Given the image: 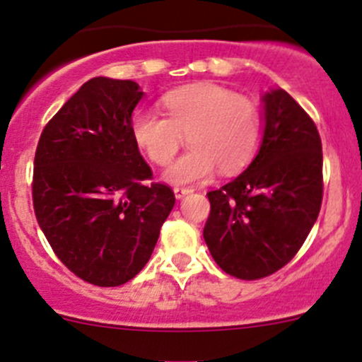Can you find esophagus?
Segmentation results:
<instances>
[{
    "label": "esophagus",
    "instance_id": "34e87169",
    "mask_svg": "<svg viewBox=\"0 0 362 362\" xmlns=\"http://www.w3.org/2000/svg\"><path fill=\"white\" fill-rule=\"evenodd\" d=\"M173 192H175V198H177V199H182V198H184V196L191 194L192 189H189V187H175V189H173Z\"/></svg>",
    "mask_w": 362,
    "mask_h": 362
}]
</instances>
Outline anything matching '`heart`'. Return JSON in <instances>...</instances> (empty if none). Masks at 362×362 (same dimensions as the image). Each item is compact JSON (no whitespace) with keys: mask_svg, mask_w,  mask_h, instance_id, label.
<instances>
[{"mask_svg":"<svg viewBox=\"0 0 362 362\" xmlns=\"http://www.w3.org/2000/svg\"><path fill=\"white\" fill-rule=\"evenodd\" d=\"M166 115L140 108L131 119L138 147L156 164H166L187 134L185 152L166 168L163 178L189 185L211 178L215 168L233 173L254 158L261 144V112L250 98L214 82L178 87L163 96Z\"/></svg>","mask_w":362,"mask_h":362,"instance_id":"1","label":"heart"}]
</instances>
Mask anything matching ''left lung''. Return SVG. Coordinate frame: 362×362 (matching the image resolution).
<instances>
[{"label":"left lung","instance_id":"8db88e82","mask_svg":"<svg viewBox=\"0 0 362 362\" xmlns=\"http://www.w3.org/2000/svg\"><path fill=\"white\" fill-rule=\"evenodd\" d=\"M261 145L245 171L208 192L203 238L229 275L257 280L298 254L322 203V144L308 113L284 89L262 94Z\"/></svg>","mask_w":362,"mask_h":362}]
</instances>
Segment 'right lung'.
<instances>
[{"label":"right lung","instance_id":"1","mask_svg":"<svg viewBox=\"0 0 362 362\" xmlns=\"http://www.w3.org/2000/svg\"><path fill=\"white\" fill-rule=\"evenodd\" d=\"M144 98L133 80L94 76L49 120L35 154L33 206L68 269L100 287L144 269L175 204L131 133Z\"/></svg>","mask_w":362,"mask_h":362}]
</instances>
